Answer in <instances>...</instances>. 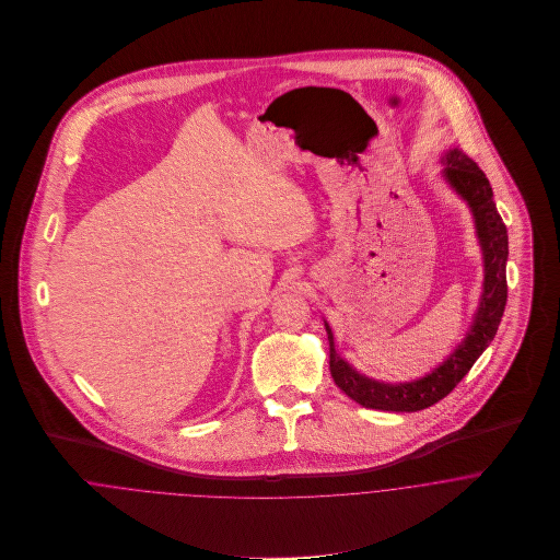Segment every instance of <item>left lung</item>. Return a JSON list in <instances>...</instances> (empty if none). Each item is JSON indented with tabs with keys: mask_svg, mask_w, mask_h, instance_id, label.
Returning <instances> with one entry per match:
<instances>
[{
	"mask_svg": "<svg viewBox=\"0 0 560 560\" xmlns=\"http://www.w3.org/2000/svg\"><path fill=\"white\" fill-rule=\"evenodd\" d=\"M446 180L468 200L477 233H479L482 256H485V291L475 325L459 349L431 375L411 384H382L353 371L334 349L331 329L327 327L329 340V371L336 386L355 402L366 409L382 411H420L453 393V388L468 375L480 353L493 340L502 313L506 306V256L509 237L506 226L495 209L491 185L485 172L464 151L453 149L444 158Z\"/></svg>",
	"mask_w": 560,
	"mask_h": 560,
	"instance_id": "left-lung-1",
	"label": "left lung"
}]
</instances>
